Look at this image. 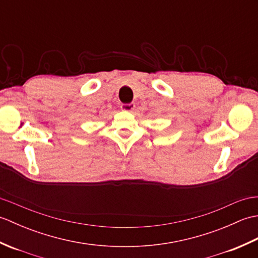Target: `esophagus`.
Returning a JSON list of instances; mask_svg holds the SVG:
<instances>
[{"instance_id": "34e87169", "label": "esophagus", "mask_w": 258, "mask_h": 258, "mask_svg": "<svg viewBox=\"0 0 258 258\" xmlns=\"http://www.w3.org/2000/svg\"><path fill=\"white\" fill-rule=\"evenodd\" d=\"M120 108H122L123 111H126V112H132L133 109L135 108V104L134 103L122 104V105H120Z\"/></svg>"}]
</instances>
